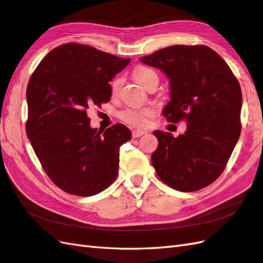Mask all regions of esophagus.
I'll list each match as a JSON object with an SVG mask.
<instances>
[{
    "instance_id": "1",
    "label": "esophagus",
    "mask_w": 263,
    "mask_h": 263,
    "mask_svg": "<svg viewBox=\"0 0 263 263\" xmlns=\"http://www.w3.org/2000/svg\"><path fill=\"white\" fill-rule=\"evenodd\" d=\"M145 134H147V132H145V130H138V129H135V130H133V132H132V135H133V137H134V138H137V137L143 136V135H145Z\"/></svg>"
}]
</instances>
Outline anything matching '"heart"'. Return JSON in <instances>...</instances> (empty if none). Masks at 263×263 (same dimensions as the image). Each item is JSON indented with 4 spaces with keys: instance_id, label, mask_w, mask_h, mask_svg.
Segmentation results:
<instances>
[{
    "instance_id": "b5f03b06",
    "label": "heart",
    "mask_w": 263,
    "mask_h": 263,
    "mask_svg": "<svg viewBox=\"0 0 263 263\" xmlns=\"http://www.w3.org/2000/svg\"><path fill=\"white\" fill-rule=\"evenodd\" d=\"M133 76L134 79L145 89H148L152 85H158V73L154 69L146 66H137L134 69ZM121 86H123V78L117 77L111 82V95H118ZM153 115L154 111L151 108H129L120 112V118L133 127L143 128L148 125Z\"/></svg>"
}]
</instances>
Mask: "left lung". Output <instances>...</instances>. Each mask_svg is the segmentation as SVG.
Segmentation results:
<instances>
[{"label": "left lung", "instance_id": "left-lung-1", "mask_svg": "<svg viewBox=\"0 0 263 263\" xmlns=\"http://www.w3.org/2000/svg\"><path fill=\"white\" fill-rule=\"evenodd\" d=\"M170 79L171 101L163 115L171 123L185 119L177 137L154 130L152 154L157 176L170 187L194 192L224 171L241 134L242 92L231 69L206 46H171L140 58Z\"/></svg>", "mask_w": 263, "mask_h": 263}]
</instances>
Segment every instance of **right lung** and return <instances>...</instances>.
Listing matches in <instances>:
<instances>
[{
  "mask_svg": "<svg viewBox=\"0 0 263 263\" xmlns=\"http://www.w3.org/2000/svg\"><path fill=\"white\" fill-rule=\"evenodd\" d=\"M130 59L66 43L43 58L27 88V135L44 172L69 194L91 196L116 180L123 124L97 130L87 110L111 97L109 81Z\"/></svg>",
  "mask_w": 263,
  "mask_h": 263,
  "instance_id": "1",
  "label": "right lung"
}]
</instances>
